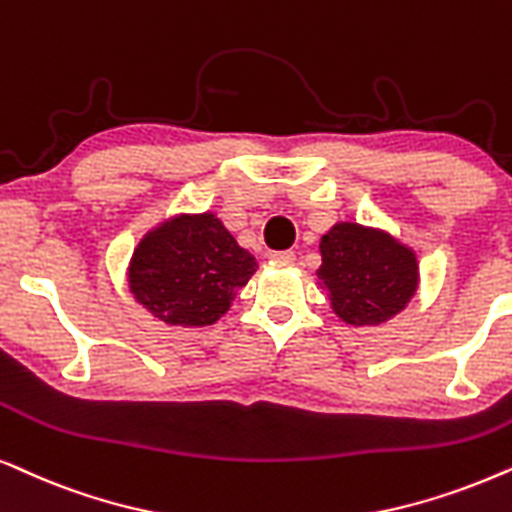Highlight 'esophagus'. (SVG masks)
<instances>
[{
  "label": "esophagus",
  "instance_id": "esophagus-1",
  "mask_svg": "<svg viewBox=\"0 0 512 512\" xmlns=\"http://www.w3.org/2000/svg\"><path fill=\"white\" fill-rule=\"evenodd\" d=\"M270 258L272 261H277V263H294L296 261V254L294 251H272L270 254Z\"/></svg>",
  "mask_w": 512,
  "mask_h": 512
}]
</instances>
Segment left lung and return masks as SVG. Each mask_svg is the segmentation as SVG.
Instances as JSON below:
<instances>
[{
  "label": "left lung",
  "mask_w": 512,
  "mask_h": 512,
  "mask_svg": "<svg viewBox=\"0 0 512 512\" xmlns=\"http://www.w3.org/2000/svg\"><path fill=\"white\" fill-rule=\"evenodd\" d=\"M317 277L343 322L381 324L400 313L418 284L414 251L381 230L338 223L320 242Z\"/></svg>",
  "instance_id": "1"
}]
</instances>
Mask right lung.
<instances>
[{
  "mask_svg": "<svg viewBox=\"0 0 512 512\" xmlns=\"http://www.w3.org/2000/svg\"><path fill=\"white\" fill-rule=\"evenodd\" d=\"M256 272V258L214 214L178 216L148 232L131 258L129 287L167 324H214L235 291Z\"/></svg>",
  "mask_w": 512,
  "mask_h": 512,
  "instance_id": "1",
  "label": "right lung"
}]
</instances>
